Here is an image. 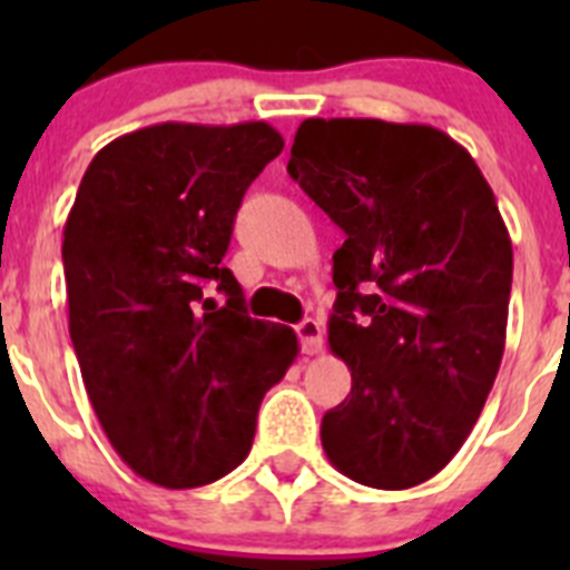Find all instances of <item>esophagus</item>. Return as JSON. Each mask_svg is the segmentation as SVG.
I'll return each instance as SVG.
<instances>
[{
    "mask_svg": "<svg viewBox=\"0 0 570 570\" xmlns=\"http://www.w3.org/2000/svg\"><path fill=\"white\" fill-rule=\"evenodd\" d=\"M296 336H299L305 354L314 356L322 351V325L316 320H302L299 325H296Z\"/></svg>",
    "mask_w": 570,
    "mask_h": 570,
    "instance_id": "34e87169",
    "label": "esophagus"
}]
</instances>
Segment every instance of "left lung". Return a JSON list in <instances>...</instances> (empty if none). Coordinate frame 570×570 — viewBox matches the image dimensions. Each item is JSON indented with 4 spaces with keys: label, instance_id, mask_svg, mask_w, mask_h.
Wrapping results in <instances>:
<instances>
[{
    "label": "left lung",
    "instance_id": "8db88e82",
    "mask_svg": "<svg viewBox=\"0 0 570 570\" xmlns=\"http://www.w3.org/2000/svg\"><path fill=\"white\" fill-rule=\"evenodd\" d=\"M288 174L345 230L328 345L351 394L322 448L360 485H420L468 440L505 351L513 248L491 185L440 128L382 119H305Z\"/></svg>",
    "mask_w": 570,
    "mask_h": 570
}]
</instances>
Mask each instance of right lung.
<instances>
[{
    "label": "right lung",
    "instance_id": "obj_1",
    "mask_svg": "<svg viewBox=\"0 0 570 570\" xmlns=\"http://www.w3.org/2000/svg\"><path fill=\"white\" fill-rule=\"evenodd\" d=\"M282 148L268 122L139 128L94 156L68 214V325L85 391L116 454L154 485L234 471L262 396L299 354L288 325L245 314L223 265L242 196Z\"/></svg>",
    "mask_w": 570,
    "mask_h": 570
}]
</instances>
